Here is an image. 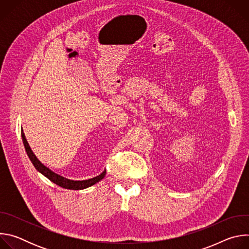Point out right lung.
<instances>
[{"label": "right lung", "instance_id": "right-lung-1", "mask_svg": "<svg viewBox=\"0 0 249 249\" xmlns=\"http://www.w3.org/2000/svg\"><path fill=\"white\" fill-rule=\"evenodd\" d=\"M21 137H22V142H23V145H24V148H25V151H26V154L29 158V160H31V162L33 163L34 167L36 168L40 173H42L44 176H46L47 178L49 180H51L53 183L63 187V188H66V189H72V190H81V189H85V188H88L95 183H97L98 181H100L101 179H103V177L105 176V173H106V170H104L101 174H99L98 176L96 177H93V178H90V179H88V180H82V181H79V180H70V179H67L65 178V177L53 172L52 170H50L48 167H46L44 164H42L39 160L35 157V155L33 154V152L31 151L27 141L25 139V136L23 134V132H21Z\"/></svg>", "mask_w": 249, "mask_h": 249}]
</instances>
